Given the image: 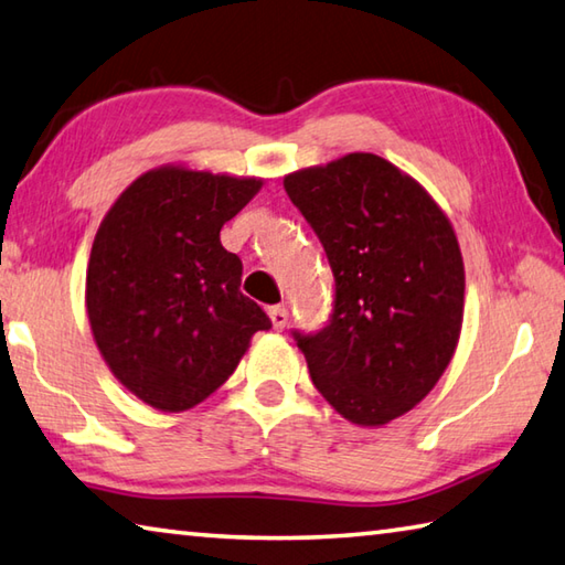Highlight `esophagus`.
<instances>
[{
    "instance_id": "1",
    "label": "esophagus",
    "mask_w": 565,
    "mask_h": 565,
    "mask_svg": "<svg viewBox=\"0 0 565 565\" xmlns=\"http://www.w3.org/2000/svg\"><path fill=\"white\" fill-rule=\"evenodd\" d=\"M269 318L276 331H284L286 323H289V311H286V306H271Z\"/></svg>"
}]
</instances>
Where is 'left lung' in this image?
<instances>
[{"instance_id":"8db88e82","label":"left lung","mask_w":565,"mask_h":565,"mask_svg":"<svg viewBox=\"0 0 565 565\" xmlns=\"http://www.w3.org/2000/svg\"><path fill=\"white\" fill-rule=\"evenodd\" d=\"M331 264L333 311L294 331L311 381L355 425L405 415L443 377L465 313V264L445 212L373 152L284 178Z\"/></svg>"}]
</instances>
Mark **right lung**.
I'll list each match as a JSON object with an SVG mask.
<instances>
[{
    "label": "right lung",
    "instance_id": "1",
    "mask_svg": "<svg viewBox=\"0 0 565 565\" xmlns=\"http://www.w3.org/2000/svg\"><path fill=\"white\" fill-rule=\"evenodd\" d=\"M262 180L150 170L100 222L86 309L100 355L142 403L180 413L234 373L269 316L239 291L242 259L220 230Z\"/></svg>",
    "mask_w": 565,
    "mask_h": 565
}]
</instances>
